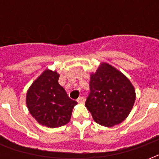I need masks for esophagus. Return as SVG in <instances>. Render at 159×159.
Returning a JSON list of instances; mask_svg holds the SVG:
<instances>
[{
	"instance_id": "1",
	"label": "esophagus",
	"mask_w": 159,
	"mask_h": 159,
	"mask_svg": "<svg viewBox=\"0 0 159 159\" xmlns=\"http://www.w3.org/2000/svg\"><path fill=\"white\" fill-rule=\"evenodd\" d=\"M77 102L80 104H83L85 102V98L84 97H79L78 99H77Z\"/></svg>"
}]
</instances>
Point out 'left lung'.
Here are the masks:
<instances>
[{
    "mask_svg": "<svg viewBox=\"0 0 159 159\" xmlns=\"http://www.w3.org/2000/svg\"><path fill=\"white\" fill-rule=\"evenodd\" d=\"M89 88L85 107L97 123L110 128L126 119L136 95L124 74L107 63H100L95 73L90 74Z\"/></svg>",
    "mask_w": 159,
    "mask_h": 159,
    "instance_id": "left-lung-1",
    "label": "left lung"
}]
</instances>
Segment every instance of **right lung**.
Here are the masks:
<instances>
[{"label":"right lung","instance_id":"add662e5","mask_svg":"<svg viewBox=\"0 0 159 159\" xmlns=\"http://www.w3.org/2000/svg\"><path fill=\"white\" fill-rule=\"evenodd\" d=\"M59 77L56 70H45L26 93L30 113L41 125L48 128H58L69 123L72 109L77 104L59 85Z\"/></svg>","mask_w":159,"mask_h":159}]
</instances>
